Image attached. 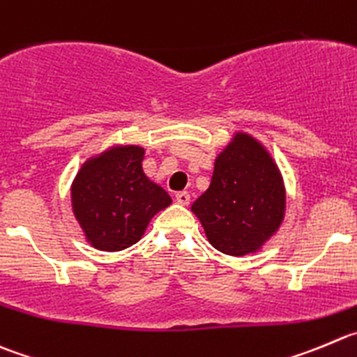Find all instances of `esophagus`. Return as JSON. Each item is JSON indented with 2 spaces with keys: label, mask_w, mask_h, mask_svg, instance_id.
Wrapping results in <instances>:
<instances>
[{
  "label": "esophagus",
  "mask_w": 357,
  "mask_h": 357,
  "mask_svg": "<svg viewBox=\"0 0 357 357\" xmlns=\"http://www.w3.org/2000/svg\"><path fill=\"white\" fill-rule=\"evenodd\" d=\"M175 199H176V203H181V205H189V202H191V195H189L188 191L176 192Z\"/></svg>",
  "instance_id": "obj_1"
}]
</instances>
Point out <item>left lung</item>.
Segmentation results:
<instances>
[{"label": "left lung", "mask_w": 357, "mask_h": 357, "mask_svg": "<svg viewBox=\"0 0 357 357\" xmlns=\"http://www.w3.org/2000/svg\"><path fill=\"white\" fill-rule=\"evenodd\" d=\"M191 210L217 250L227 256L254 254L284 220L282 175L256 138L236 133L215 158L210 188Z\"/></svg>", "instance_id": "8db88e82"}]
</instances>
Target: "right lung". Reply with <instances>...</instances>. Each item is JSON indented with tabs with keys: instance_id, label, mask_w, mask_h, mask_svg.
<instances>
[{
	"instance_id": "obj_1",
	"label": "right lung",
	"mask_w": 357,
	"mask_h": 357,
	"mask_svg": "<svg viewBox=\"0 0 357 357\" xmlns=\"http://www.w3.org/2000/svg\"><path fill=\"white\" fill-rule=\"evenodd\" d=\"M144 147L117 145L87 159L71 184V206L94 249L115 252L137 243L172 198L144 173Z\"/></svg>"
}]
</instances>
